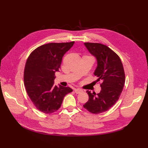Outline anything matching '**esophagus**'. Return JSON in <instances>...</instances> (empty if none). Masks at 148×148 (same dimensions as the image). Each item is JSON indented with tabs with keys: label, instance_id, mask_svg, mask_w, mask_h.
Instances as JSON below:
<instances>
[{
	"label": "esophagus",
	"instance_id": "esophagus-1",
	"mask_svg": "<svg viewBox=\"0 0 148 148\" xmlns=\"http://www.w3.org/2000/svg\"><path fill=\"white\" fill-rule=\"evenodd\" d=\"M74 92H75V93H76L78 94V93H80L82 92L83 90H81V89H75L74 90Z\"/></svg>",
	"mask_w": 148,
	"mask_h": 148
}]
</instances>
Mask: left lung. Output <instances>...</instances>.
<instances>
[{"mask_svg":"<svg viewBox=\"0 0 148 148\" xmlns=\"http://www.w3.org/2000/svg\"><path fill=\"white\" fill-rule=\"evenodd\" d=\"M84 46L97 60L94 75L97 81H102L100 93L86 92L89 99L83 107L93 114L106 112L114 106L123 88L125 76L123 67L118 55L106 45L100 43H84Z\"/></svg>","mask_w":148,"mask_h":148,"instance_id":"left-lung-1","label":"left lung"}]
</instances>
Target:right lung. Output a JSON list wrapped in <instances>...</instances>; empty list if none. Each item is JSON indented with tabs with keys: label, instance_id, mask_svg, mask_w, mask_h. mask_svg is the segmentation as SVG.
Instances as JSON below:
<instances>
[{
	"label": "right lung",
	"instance_id": "obj_1",
	"mask_svg": "<svg viewBox=\"0 0 148 148\" xmlns=\"http://www.w3.org/2000/svg\"><path fill=\"white\" fill-rule=\"evenodd\" d=\"M74 44H46L36 48L27 59L24 71L27 93L37 109L45 114L57 111L64 97L72 92L69 87L55 85L54 80L63 56Z\"/></svg>",
	"mask_w": 148,
	"mask_h": 148
}]
</instances>
